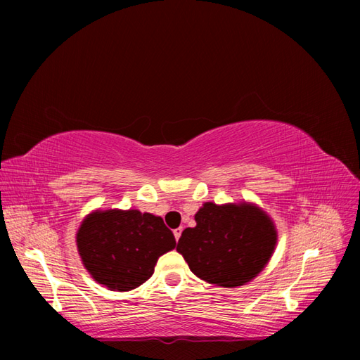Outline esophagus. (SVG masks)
Wrapping results in <instances>:
<instances>
[{
	"label": "esophagus",
	"mask_w": 360,
	"mask_h": 360,
	"mask_svg": "<svg viewBox=\"0 0 360 360\" xmlns=\"http://www.w3.org/2000/svg\"><path fill=\"white\" fill-rule=\"evenodd\" d=\"M181 233H182V229H176V231L173 232V235H174V240H176V241H179V238H181Z\"/></svg>",
	"instance_id": "34e87169"
}]
</instances>
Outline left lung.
Masks as SVG:
<instances>
[{
    "label": "left lung",
    "instance_id": "8db88e82",
    "mask_svg": "<svg viewBox=\"0 0 360 360\" xmlns=\"http://www.w3.org/2000/svg\"><path fill=\"white\" fill-rule=\"evenodd\" d=\"M195 221V227L182 232L176 250L210 285H246L264 269L277 246L272 218L254 202H204Z\"/></svg>",
    "mask_w": 360,
    "mask_h": 360
}]
</instances>
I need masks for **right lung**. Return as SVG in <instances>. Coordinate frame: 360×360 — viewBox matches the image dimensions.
I'll use <instances>...</instances> for the list:
<instances>
[{
    "instance_id": "1",
    "label": "right lung",
    "mask_w": 360,
    "mask_h": 360,
    "mask_svg": "<svg viewBox=\"0 0 360 360\" xmlns=\"http://www.w3.org/2000/svg\"><path fill=\"white\" fill-rule=\"evenodd\" d=\"M75 243L94 281L119 292L147 281L159 257L176 246L162 218L137 209L93 210L83 218Z\"/></svg>"
}]
</instances>
